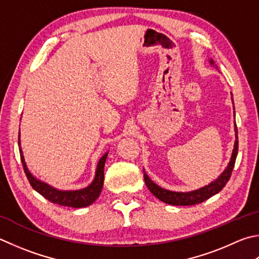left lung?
<instances>
[{
  "mask_svg": "<svg viewBox=\"0 0 259 259\" xmlns=\"http://www.w3.org/2000/svg\"><path fill=\"white\" fill-rule=\"evenodd\" d=\"M213 63V61H210ZM238 155V129L236 125V143H234V149L232 153V157L231 161H230L228 167L225 168V171L219 177L218 180H215L210 183V185L206 186L204 188H200L199 190H195V191H190V192H175V191H168L163 189V188L158 187L157 185L150 180L148 176L146 175L144 171V179H145V183L149 191L152 194L158 198L159 200L164 201V203L170 204V205H176V206H190V205H196V204H200L203 201L207 200L210 198L211 196H214L223 189L227 185L228 181L231 178L233 167H234V163H236V158Z\"/></svg>",
  "mask_w": 259,
  "mask_h": 259,
  "instance_id": "1",
  "label": "left lung"
}]
</instances>
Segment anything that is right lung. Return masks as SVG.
Returning a JSON list of instances; mask_svg holds the SVG:
<instances>
[{"instance_id":"1","label":"right lung","mask_w":259,"mask_h":259,"mask_svg":"<svg viewBox=\"0 0 259 259\" xmlns=\"http://www.w3.org/2000/svg\"><path fill=\"white\" fill-rule=\"evenodd\" d=\"M18 144H19V152H20L22 166H23V170H25L28 181H29L30 186L34 188L38 194L45 197V198L50 200L51 203L58 204L61 206H68V207H73V208H81L93 204L94 201L98 198V196H100L102 191L103 183H104V164L107 157V153L105 155H103V157L100 159V162H98L95 179H94V181L92 182L91 186H88L87 188H84V189H81V190L62 191V190L55 189V188L46 185V183L41 182L39 180H37L36 178H34L30 175V172L28 171L27 168L25 159H23V156H22V150L20 148V139H18Z\"/></svg>"}]
</instances>
